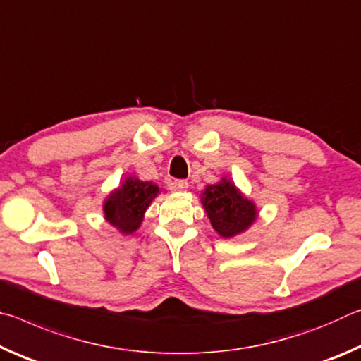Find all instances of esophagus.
Masks as SVG:
<instances>
[{"label": "esophagus", "mask_w": 361, "mask_h": 361, "mask_svg": "<svg viewBox=\"0 0 361 361\" xmlns=\"http://www.w3.org/2000/svg\"><path fill=\"white\" fill-rule=\"evenodd\" d=\"M170 186H172V189H175V191H185V189L188 188V181L186 180H173L172 183H170Z\"/></svg>", "instance_id": "obj_1"}]
</instances>
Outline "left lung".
Segmentation results:
<instances>
[{"label": "left lung", "instance_id": "1", "mask_svg": "<svg viewBox=\"0 0 361 361\" xmlns=\"http://www.w3.org/2000/svg\"><path fill=\"white\" fill-rule=\"evenodd\" d=\"M202 205L213 229L224 239L240 234L256 219L255 204L243 197L239 189L226 178L205 188Z\"/></svg>", "mask_w": 361, "mask_h": 361}]
</instances>
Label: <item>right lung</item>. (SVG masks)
<instances>
[{"instance_id": "add662e5", "label": "right lung", "mask_w": 361, "mask_h": 361, "mask_svg": "<svg viewBox=\"0 0 361 361\" xmlns=\"http://www.w3.org/2000/svg\"><path fill=\"white\" fill-rule=\"evenodd\" d=\"M157 194L159 186L152 185L151 181L127 178L103 205L106 221L124 234H132L140 228L146 209Z\"/></svg>"}]
</instances>
